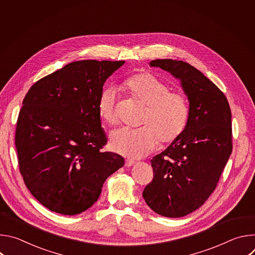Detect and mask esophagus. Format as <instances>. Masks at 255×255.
Segmentation results:
<instances>
[{
	"label": "esophagus",
	"mask_w": 255,
	"mask_h": 255,
	"mask_svg": "<svg viewBox=\"0 0 255 255\" xmlns=\"http://www.w3.org/2000/svg\"><path fill=\"white\" fill-rule=\"evenodd\" d=\"M133 164H135V161H134L133 159H126V160H125V165H126V166L129 167V166H132Z\"/></svg>",
	"instance_id": "1"
}]
</instances>
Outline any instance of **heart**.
I'll return each instance as SVG.
<instances>
[{
    "label": "heart",
    "instance_id": "b5f03b06",
    "mask_svg": "<svg viewBox=\"0 0 255 255\" xmlns=\"http://www.w3.org/2000/svg\"><path fill=\"white\" fill-rule=\"evenodd\" d=\"M121 89L134 101L145 106L139 129H120L111 134L110 147L124 156L139 158L149 154L158 141L167 145L186 131L191 108L188 97L149 71L137 72L126 78ZM97 110L108 126L118 123L116 96L112 89L104 90L99 97Z\"/></svg>",
    "mask_w": 255,
    "mask_h": 255
}]
</instances>
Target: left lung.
<instances>
[{"mask_svg": "<svg viewBox=\"0 0 255 255\" xmlns=\"http://www.w3.org/2000/svg\"><path fill=\"white\" fill-rule=\"evenodd\" d=\"M149 64L180 80L190 101L186 131L151 159L153 179L142 195L155 213L179 218L199 209L217 187L232 152L231 110L223 92L191 64L172 59Z\"/></svg>", "mask_w": 255, "mask_h": 255, "instance_id": "1", "label": "left lung"}]
</instances>
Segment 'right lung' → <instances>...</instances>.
<instances>
[{
    "instance_id": "add662e5",
    "label": "right lung",
    "mask_w": 255,
    "mask_h": 255,
    "mask_svg": "<svg viewBox=\"0 0 255 255\" xmlns=\"http://www.w3.org/2000/svg\"><path fill=\"white\" fill-rule=\"evenodd\" d=\"M125 61L80 60L36 82L19 112L15 145L31 194L50 211L77 215L94 205L105 180L124 165L103 151L97 104L106 80Z\"/></svg>"
}]
</instances>
